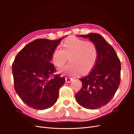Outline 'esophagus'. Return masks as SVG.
Here are the masks:
<instances>
[{"label":"esophagus","mask_w":134,"mask_h":134,"mask_svg":"<svg viewBox=\"0 0 134 134\" xmlns=\"http://www.w3.org/2000/svg\"><path fill=\"white\" fill-rule=\"evenodd\" d=\"M72 80H73V79L71 78H65L66 82V83H70Z\"/></svg>","instance_id":"1"}]
</instances>
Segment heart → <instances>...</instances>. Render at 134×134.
<instances>
[{
  "label": "heart",
  "instance_id": "heart-1",
  "mask_svg": "<svg viewBox=\"0 0 134 134\" xmlns=\"http://www.w3.org/2000/svg\"><path fill=\"white\" fill-rule=\"evenodd\" d=\"M62 47H56L52 54V61L58 68L62 67L69 58L70 63L62 68L59 72L74 76L91 71L94 66L98 58L96 46L92 42L76 37L65 41Z\"/></svg>",
  "mask_w": 134,
  "mask_h": 134
}]
</instances>
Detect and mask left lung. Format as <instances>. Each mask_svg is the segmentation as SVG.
I'll use <instances>...</instances> for the list:
<instances>
[{
	"instance_id": "left-lung-1",
	"label": "left lung",
	"mask_w": 134,
	"mask_h": 134,
	"mask_svg": "<svg viewBox=\"0 0 134 134\" xmlns=\"http://www.w3.org/2000/svg\"><path fill=\"white\" fill-rule=\"evenodd\" d=\"M78 36L94 43L98 58L89 75L80 79L82 87L75 94V99L85 108H99L112 99L119 87L120 61L114 48L102 36L96 33Z\"/></svg>"
}]
</instances>
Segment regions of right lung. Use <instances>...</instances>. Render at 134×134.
Listing matches in <instances>:
<instances>
[{
    "label": "right lung",
    "instance_id": "1",
    "mask_svg": "<svg viewBox=\"0 0 134 134\" xmlns=\"http://www.w3.org/2000/svg\"><path fill=\"white\" fill-rule=\"evenodd\" d=\"M64 38L36 40L24 47L14 59L12 72L15 91L32 108L47 109L58 100L59 89L65 78L59 74L51 78L56 69L50 62L52 52Z\"/></svg>",
    "mask_w": 134,
    "mask_h": 134
}]
</instances>
